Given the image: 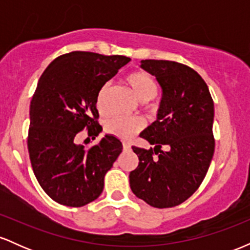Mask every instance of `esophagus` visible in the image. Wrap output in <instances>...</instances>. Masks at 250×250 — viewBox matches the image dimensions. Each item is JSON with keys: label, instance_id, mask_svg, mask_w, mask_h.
I'll use <instances>...</instances> for the list:
<instances>
[{"label": "esophagus", "instance_id": "34e87169", "mask_svg": "<svg viewBox=\"0 0 250 250\" xmlns=\"http://www.w3.org/2000/svg\"><path fill=\"white\" fill-rule=\"evenodd\" d=\"M130 145H129V143H125V142H123V149H125V150H130Z\"/></svg>", "mask_w": 250, "mask_h": 250}]
</instances>
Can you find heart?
I'll return each mask as SVG.
<instances>
[{
	"label": "heart",
	"instance_id": "b5f03b06",
	"mask_svg": "<svg viewBox=\"0 0 250 250\" xmlns=\"http://www.w3.org/2000/svg\"><path fill=\"white\" fill-rule=\"evenodd\" d=\"M127 83L130 85L135 96L141 102H147L156 96L157 83L155 79L145 71H135L127 76ZM109 90V84H104L100 89L96 97V107L100 111L104 110V101ZM105 130L121 139H129L139 133L143 128V122L140 119H127L122 116H113L105 122Z\"/></svg>",
	"mask_w": 250,
	"mask_h": 250
}]
</instances>
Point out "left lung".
I'll return each mask as SVG.
<instances>
[{
	"mask_svg": "<svg viewBox=\"0 0 250 250\" xmlns=\"http://www.w3.org/2000/svg\"><path fill=\"white\" fill-rule=\"evenodd\" d=\"M141 68L156 77L162 99L156 121L140 134L155 147H133L139 166L129 182L133 193L151 207H175L196 191L210 166L214 102L202 77L187 65L142 60Z\"/></svg>",
	"mask_w": 250,
	"mask_h": 250,
	"instance_id": "1",
	"label": "left lung"
}]
</instances>
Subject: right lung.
Returning <instances> with one entry per match:
<instances>
[{
	"label": "right lung",
	"instance_id": "obj_1",
	"mask_svg": "<svg viewBox=\"0 0 250 250\" xmlns=\"http://www.w3.org/2000/svg\"><path fill=\"white\" fill-rule=\"evenodd\" d=\"M130 61L129 57L73 51L54 60L40 77L30 103L28 150L40 186L57 203L83 207L100 196L104 176L122 151L105 134L99 145L76 142L84 128L95 139L100 89Z\"/></svg>",
	"mask_w": 250,
	"mask_h": 250
}]
</instances>
